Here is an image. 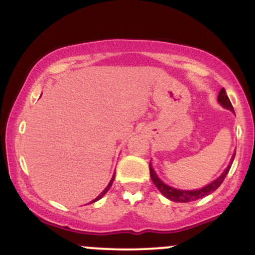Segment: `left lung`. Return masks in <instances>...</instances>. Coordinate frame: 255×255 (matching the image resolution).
Masks as SVG:
<instances>
[{"label":"left lung","instance_id":"8db88e82","mask_svg":"<svg viewBox=\"0 0 255 255\" xmlns=\"http://www.w3.org/2000/svg\"><path fill=\"white\" fill-rule=\"evenodd\" d=\"M218 102L222 105H223L225 109H229L231 111H234L233 104H231L230 99L228 98V96H227V93H225V90L224 89H222L221 91H219ZM234 158H235V153H234L233 158H231L230 164L227 166V169H225L223 174H222L221 176L217 178V180L213 181L212 183L207 184V186L204 187V188L197 189V191H180V189L171 188V187H169L168 184H165L164 182H162V181H160L159 178H158V176L156 175V172H154L153 169H152L151 163H150V175H151L152 181H153L154 186H156L157 188H158V191L162 193V194L164 195L165 198H168L169 200L175 201V203H189V201L198 200V199H201V198L206 197V195L211 194V193L215 192L216 189H217L218 187L221 186L222 183H223L224 178H225V176H227L228 172H229L231 164H233Z\"/></svg>","mask_w":255,"mask_h":255}]
</instances>
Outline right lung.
<instances>
[{"mask_svg":"<svg viewBox=\"0 0 255 255\" xmlns=\"http://www.w3.org/2000/svg\"><path fill=\"white\" fill-rule=\"evenodd\" d=\"M114 177H115V176H113V178H111L110 183H109V184H108V186H107V188H105V189H104V191H103V192H102V193H101V194H99V195H98V197L95 199V200H92V201H91V203H95V201H97V200H99V199H101L102 197H104V194H105V193H107L108 191H109V189H110V187H111V184H113V182H114Z\"/></svg>","mask_w":255,"mask_h":255,"instance_id":"add662e5","label":"right lung"}]
</instances>
